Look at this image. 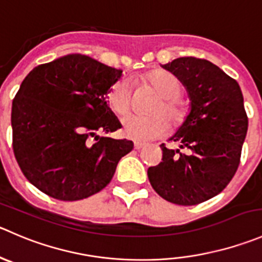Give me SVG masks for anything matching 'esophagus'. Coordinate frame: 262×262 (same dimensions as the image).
Returning <instances> with one entry per match:
<instances>
[{"label": "esophagus", "instance_id": "obj_1", "mask_svg": "<svg viewBox=\"0 0 262 262\" xmlns=\"http://www.w3.org/2000/svg\"><path fill=\"white\" fill-rule=\"evenodd\" d=\"M143 147H144L143 143H139V142H136V143H134V148L138 149V151H139V149L143 148Z\"/></svg>", "mask_w": 262, "mask_h": 262}]
</instances>
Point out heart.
Returning <instances> with one entry per match:
<instances>
[{
	"instance_id": "obj_1",
	"label": "heart",
	"mask_w": 262,
	"mask_h": 262,
	"mask_svg": "<svg viewBox=\"0 0 262 262\" xmlns=\"http://www.w3.org/2000/svg\"><path fill=\"white\" fill-rule=\"evenodd\" d=\"M139 80L160 95V100L152 107L155 115H129L123 120V130L128 138L137 142H148L162 137L169 129L165 116L172 128H179L187 120L188 110L180 101L183 92L182 82L171 73L164 70H152L141 75ZM132 85L125 78H120L107 92V103L111 110L119 116L128 114L132 106ZM162 113H165L164 117Z\"/></svg>"
}]
</instances>
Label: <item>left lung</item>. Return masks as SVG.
Masks as SVG:
<instances>
[{
	"instance_id": "obj_1",
	"label": "left lung",
	"mask_w": 262,
	"mask_h": 262,
	"mask_svg": "<svg viewBox=\"0 0 262 262\" xmlns=\"http://www.w3.org/2000/svg\"><path fill=\"white\" fill-rule=\"evenodd\" d=\"M164 68L187 88L190 113L170 138L179 149L162 143V161L147 174L160 197L192 206L219 194L234 177L247 134V113L237 80L210 61L189 56Z\"/></svg>"
}]
</instances>
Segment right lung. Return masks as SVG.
<instances>
[{"instance_id":"add662e5","label":"right lung","mask_w":262,"mask_h":262,"mask_svg":"<svg viewBox=\"0 0 262 262\" xmlns=\"http://www.w3.org/2000/svg\"><path fill=\"white\" fill-rule=\"evenodd\" d=\"M121 73L74 53L38 65L23 80L12 101V149L40 192L60 201L87 199L133 149L132 141L98 134L121 128L106 97Z\"/></svg>"}]
</instances>
